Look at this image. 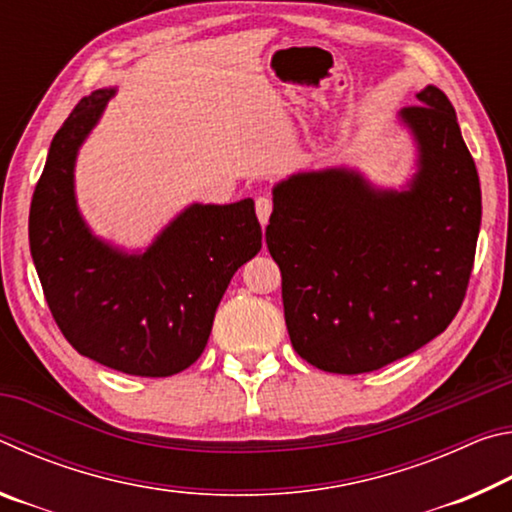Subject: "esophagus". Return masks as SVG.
<instances>
[{"instance_id":"esophagus-1","label":"esophagus","mask_w":512,"mask_h":512,"mask_svg":"<svg viewBox=\"0 0 512 512\" xmlns=\"http://www.w3.org/2000/svg\"><path fill=\"white\" fill-rule=\"evenodd\" d=\"M255 212H257V219H259V223L266 225V223H268V219H271V212H273V203H271V198L259 196L257 201H255Z\"/></svg>"}]
</instances>
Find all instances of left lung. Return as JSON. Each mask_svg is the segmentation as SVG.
I'll list each match as a JSON object with an SVG mask.
<instances>
[{"instance_id": "8db88e82", "label": "left lung", "mask_w": 512, "mask_h": 512, "mask_svg": "<svg viewBox=\"0 0 512 512\" xmlns=\"http://www.w3.org/2000/svg\"><path fill=\"white\" fill-rule=\"evenodd\" d=\"M397 121L415 142L406 185L357 169L298 171L273 187L268 253L284 320L311 366L361 375L415 352L452 323L470 282L481 185L454 106L427 85Z\"/></svg>"}]
</instances>
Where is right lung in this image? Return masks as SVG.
I'll return each mask as SVG.
<instances>
[{
    "label": "right lung",
    "mask_w": 512,
    "mask_h": 512,
    "mask_svg": "<svg viewBox=\"0 0 512 512\" xmlns=\"http://www.w3.org/2000/svg\"><path fill=\"white\" fill-rule=\"evenodd\" d=\"M115 97L94 90L49 146L29 214V246L51 316L72 348L112 370L169 377L201 357L216 307L262 248L253 198L194 203L144 250L94 235L76 203V155Z\"/></svg>",
    "instance_id": "obj_1"
}]
</instances>
